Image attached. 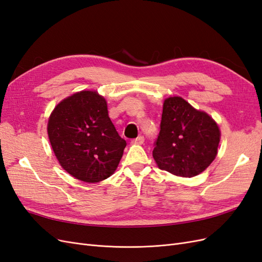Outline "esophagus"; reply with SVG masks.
<instances>
[{"label":"esophagus","mask_w":262,"mask_h":262,"mask_svg":"<svg viewBox=\"0 0 262 262\" xmlns=\"http://www.w3.org/2000/svg\"><path fill=\"white\" fill-rule=\"evenodd\" d=\"M132 142H133L134 144H143L144 137L143 136H139L137 139H134Z\"/></svg>","instance_id":"obj_1"}]
</instances>
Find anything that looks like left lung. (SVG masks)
Segmentation results:
<instances>
[{
	"instance_id": "8db88e82",
	"label": "left lung",
	"mask_w": 262,
	"mask_h": 262,
	"mask_svg": "<svg viewBox=\"0 0 262 262\" xmlns=\"http://www.w3.org/2000/svg\"><path fill=\"white\" fill-rule=\"evenodd\" d=\"M220 137L217 124L208 114L181 97H169L164 101L153 157L162 170L194 177L214 161Z\"/></svg>"
}]
</instances>
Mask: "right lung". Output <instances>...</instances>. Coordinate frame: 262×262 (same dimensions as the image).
Listing matches in <instances>:
<instances>
[{
    "instance_id": "obj_1",
    "label": "right lung",
    "mask_w": 262,
    "mask_h": 262,
    "mask_svg": "<svg viewBox=\"0 0 262 262\" xmlns=\"http://www.w3.org/2000/svg\"><path fill=\"white\" fill-rule=\"evenodd\" d=\"M48 136L62 168L85 182L112 176L126 145L110 120L105 98L90 91L76 93L54 108Z\"/></svg>"
}]
</instances>
